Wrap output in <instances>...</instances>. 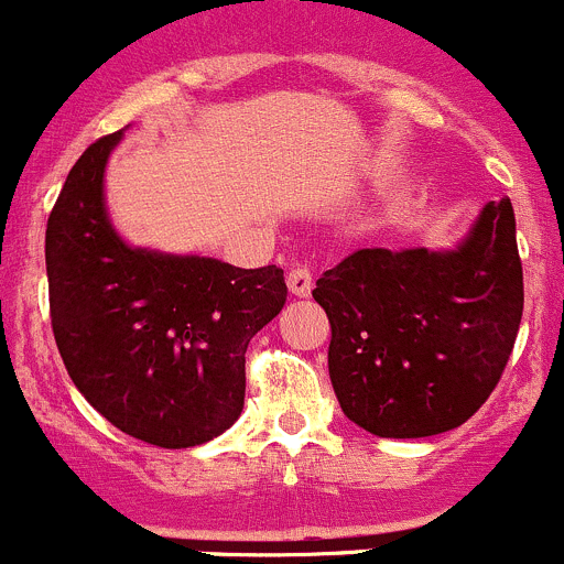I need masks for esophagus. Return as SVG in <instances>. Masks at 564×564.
Segmentation results:
<instances>
[{
	"label": "esophagus",
	"instance_id": "1",
	"mask_svg": "<svg viewBox=\"0 0 564 564\" xmlns=\"http://www.w3.org/2000/svg\"><path fill=\"white\" fill-rule=\"evenodd\" d=\"M286 283H289V292H292L294 297H308L311 289H314V272H311V267L297 264L289 270Z\"/></svg>",
	"mask_w": 564,
	"mask_h": 564
}]
</instances>
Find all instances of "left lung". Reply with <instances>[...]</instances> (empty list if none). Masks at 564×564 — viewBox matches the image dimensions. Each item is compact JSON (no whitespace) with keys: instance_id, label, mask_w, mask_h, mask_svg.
<instances>
[{"instance_id":"8db88e82","label":"left lung","mask_w":564,"mask_h":564,"mask_svg":"<svg viewBox=\"0 0 564 564\" xmlns=\"http://www.w3.org/2000/svg\"><path fill=\"white\" fill-rule=\"evenodd\" d=\"M333 391L380 438L460 427L499 386L523 314L510 200H490L449 253L366 248L316 281Z\"/></svg>"}]
</instances>
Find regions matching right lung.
Segmentation results:
<instances>
[{"instance_id": "obj_1", "label": "right lung", "mask_w": 564, "mask_h": 564, "mask_svg": "<svg viewBox=\"0 0 564 564\" xmlns=\"http://www.w3.org/2000/svg\"><path fill=\"white\" fill-rule=\"evenodd\" d=\"M120 131L70 167L46 226L54 341L82 397L120 433L187 449L226 433L245 404V352L286 303L281 267L162 256L120 242L104 165Z\"/></svg>"}]
</instances>
